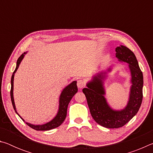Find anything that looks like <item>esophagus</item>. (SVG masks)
<instances>
[{"mask_svg":"<svg viewBox=\"0 0 153 153\" xmlns=\"http://www.w3.org/2000/svg\"><path fill=\"white\" fill-rule=\"evenodd\" d=\"M77 87L79 88V89H82V88H83L85 86V83H84V81H83V80L79 79L78 81H77Z\"/></svg>","mask_w":153,"mask_h":153,"instance_id":"1","label":"esophagus"}]
</instances>
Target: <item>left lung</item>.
Returning <instances> with one entry per match:
<instances>
[{
  "label": "left lung",
  "instance_id": "1",
  "mask_svg": "<svg viewBox=\"0 0 153 153\" xmlns=\"http://www.w3.org/2000/svg\"><path fill=\"white\" fill-rule=\"evenodd\" d=\"M116 57L120 61L128 63L131 73V86L129 100L126 107L121 110H114L105 97L103 81L107 72H100L93 76L82 90L86 96L88 105L94 121L107 128H119L130 121L138 113L142 101L143 75L134 53L126 46L121 45L115 48ZM111 68L108 69L111 71Z\"/></svg>",
  "mask_w": 153,
  "mask_h": 153
}]
</instances>
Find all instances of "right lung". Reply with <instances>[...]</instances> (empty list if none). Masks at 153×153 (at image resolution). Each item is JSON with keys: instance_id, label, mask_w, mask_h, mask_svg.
Returning <instances> with one entry per match:
<instances>
[{"instance_id": "right-lung-1", "label": "right lung", "mask_w": 153, "mask_h": 153, "mask_svg": "<svg viewBox=\"0 0 153 153\" xmlns=\"http://www.w3.org/2000/svg\"><path fill=\"white\" fill-rule=\"evenodd\" d=\"M27 53H23L22 55H21L19 59H17V65L16 68H15V71L13 73L12 77H11V102L13 107L14 110L18 115L22 119V117L17 113L16 111V108H15V105L14 102V98H13V81H14V76L15 72L17 71L18 67H19V65L22 62V59H24V56ZM77 92V82L74 81L71 82L70 84H69L68 86H67L63 90V91L61 92V94L60 95V97H59V110L57 114L54 117L53 120L51 121L46 123L45 124H43V125H33V124H31L30 123L25 122L27 126H29L30 128H33V129H36V130L38 131H46V130H50V129H54L57 128V127L60 126L65 119L67 116V107H68V105L71 98H73L74 96L76 94ZM23 121H24V119H22Z\"/></svg>"}]
</instances>
